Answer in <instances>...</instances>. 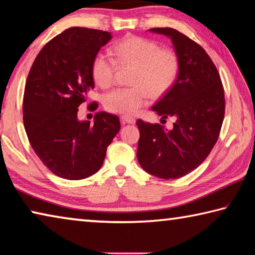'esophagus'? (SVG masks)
I'll use <instances>...</instances> for the list:
<instances>
[{
  "label": "esophagus",
  "instance_id": "esophagus-1",
  "mask_svg": "<svg viewBox=\"0 0 255 255\" xmlns=\"http://www.w3.org/2000/svg\"><path fill=\"white\" fill-rule=\"evenodd\" d=\"M121 121H122V123H128V124H134L135 123V119L133 118H128V116H122L121 118Z\"/></svg>",
  "mask_w": 255,
  "mask_h": 255
}]
</instances>
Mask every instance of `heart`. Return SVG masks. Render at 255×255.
I'll use <instances>...</instances> for the list:
<instances>
[{
    "label": "heart",
    "mask_w": 255,
    "mask_h": 255,
    "mask_svg": "<svg viewBox=\"0 0 255 255\" xmlns=\"http://www.w3.org/2000/svg\"><path fill=\"white\" fill-rule=\"evenodd\" d=\"M113 55L98 52L90 66L96 85L107 88L112 85L120 66H132L130 83L133 86L115 88L105 94L104 106L111 113L135 115L144 105L149 96L160 97L167 93L179 72V58L170 48H160L156 41L143 37L128 36L113 45Z\"/></svg>",
    "instance_id": "heart-1"
}]
</instances>
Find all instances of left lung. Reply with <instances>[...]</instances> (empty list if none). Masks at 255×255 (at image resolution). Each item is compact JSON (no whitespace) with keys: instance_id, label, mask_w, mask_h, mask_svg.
<instances>
[{"instance_id":"obj_1","label":"left lung","mask_w":255,"mask_h":255,"mask_svg":"<svg viewBox=\"0 0 255 255\" xmlns=\"http://www.w3.org/2000/svg\"><path fill=\"white\" fill-rule=\"evenodd\" d=\"M169 37L179 58V72L172 88L152 111L162 119H176L172 130L137 120L140 131L136 157L142 168L157 177L179 178L201 165L218 140L225 116L220 76L206 51L173 28H152Z\"/></svg>"}]
</instances>
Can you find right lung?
<instances>
[{
    "label": "right lung",
    "instance_id": "1",
    "mask_svg": "<svg viewBox=\"0 0 255 255\" xmlns=\"http://www.w3.org/2000/svg\"><path fill=\"white\" fill-rule=\"evenodd\" d=\"M111 38L107 31L69 28L41 48L29 71L24 130L36 155L62 178L77 181L98 172L121 128L118 116L105 112L97 113L94 123L77 118L78 107L95 87L91 62Z\"/></svg>",
    "mask_w": 255,
    "mask_h": 255
}]
</instances>
